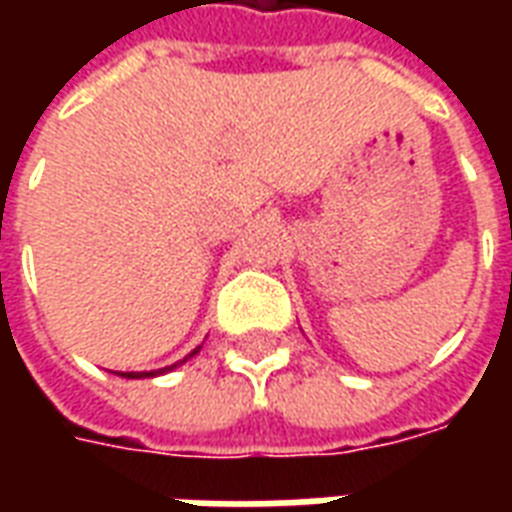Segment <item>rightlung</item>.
Masks as SVG:
<instances>
[{
  "label": "right lung",
  "mask_w": 512,
  "mask_h": 512,
  "mask_svg": "<svg viewBox=\"0 0 512 512\" xmlns=\"http://www.w3.org/2000/svg\"><path fill=\"white\" fill-rule=\"evenodd\" d=\"M194 354H197V351H194ZM194 354H189V356H194ZM189 356H186V359H189ZM186 359H183V362H186ZM142 376H153V373H123V378H142Z\"/></svg>",
  "instance_id": "right-lung-1"
}]
</instances>
